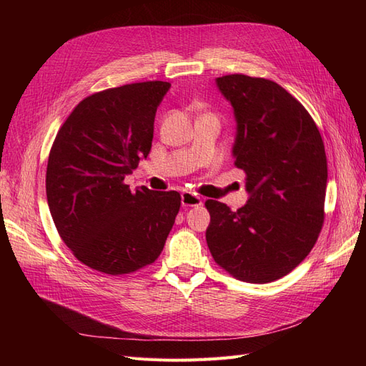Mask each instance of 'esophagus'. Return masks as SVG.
<instances>
[{
	"label": "esophagus",
	"instance_id": "1",
	"mask_svg": "<svg viewBox=\"0 0 366 366\" xmlns=\"http://www.w3.org/2000/svg\"><path fill=\"white\" fill-rule=\"evenodd\" d=\"M182 204L183 206H189V207H198V206L203 204V202H202V198L198 197L197 194L183 192L182 194Z\"/></svg>",
	"mask_w": 366,
	"mask_h": 366
}]
</instances>
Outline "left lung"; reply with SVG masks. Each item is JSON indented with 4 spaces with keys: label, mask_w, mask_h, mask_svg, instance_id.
<instances>
[{
    "label": "left lung",
    "mask_w": 366,
    "mask_h": 366,
    "mask_svg": "<svg viewBox=\"0 0 366 366\" xmlns=\"http://www.w3.org/2000/svg\"><path fill=\"white\" fill-rule=\"evenodd\" d=\"M234 107L235 166L246 172L247 203L237 212L207 200V247L234 278L267 284L301 264L324 224L327 156L304 105L264 77H217Z\"/></svg>",
    "instance_id": "1"
}]
</instances>
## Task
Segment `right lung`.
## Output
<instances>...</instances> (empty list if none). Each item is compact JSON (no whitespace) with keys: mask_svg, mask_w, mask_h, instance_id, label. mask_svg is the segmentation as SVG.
I'll return each mask as SVG.
<instances>
[{"mask_svg":"<svg viewBox=\"0 0 366 366\" xmlns=\"http://www.w3.org/2000/svg\"><path fill=\"white\" fill-rule=\"evenodd\" d=\"M171 84L148 81L94 93L76 105L50 149L46 191L58 234L74 257L107 274L156 261L180 210L177 191L142 186L125 175L148 157L154 117Z\"/></svg>","mask_w":366,"mask_h":366,"instance_id":"obj_1","label":"right lung"}]
</instances>
